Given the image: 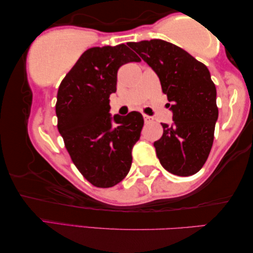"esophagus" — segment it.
<instances>
[{
  "label": "esophagus",
  "mask_w": 253,
  "mask_h": 253,
  "mask_svg": "<svg viewBox=\"0 0 253 253\" xmlns=\"http://www.w3.org/2000/svg\"><path fill=\"white\" fill-rule=\"evenodd\" d=\"M143 119H144V122L146 123H150L154 121V119H152L151 117H149V115H143Z\"/></svg>",
  "instance_id": "1"
}]
</instances>
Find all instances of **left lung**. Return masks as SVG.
Wrapping results in <instances>:
<instances>
[{
  "label": "left lung",
  "instance_id": "obj_1",
  "mask_svg": "<svg viewBox=\"0 0 253 253\" xmlns=\"http://www.w3.org/2000/svg\"><path fill=\"white\" fill-rule=\"evenodd\" d=\"M130 48L155 70L171 103V126L161 123L163 136L155 141L166 170L192 176L201 170L213 146L218 117L216 88L206 66L187 51L165 40L129 42Z\"/></svg>",
  "mask_w": 253,
  "mask_h": 253
}]
</instances>
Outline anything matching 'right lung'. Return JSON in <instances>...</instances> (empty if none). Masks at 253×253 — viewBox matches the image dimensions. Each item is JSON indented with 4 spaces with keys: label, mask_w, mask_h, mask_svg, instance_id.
<instances>
[{
    "label": "right lung",
    "mask_w": 253,
    "mask_h": 253,
    "mask_svg": "<svg viewBox=\"0 0 253 253\" xmlns=\"http://www.w3.org/2000/svg\"><path fill=\"white\" fill-rule=\"evenodd\" d=\"M141 59L124 43L86 50L61 81L57 93V127L74 165L90 184L109 188L127 175L132 148L140 139L139 112L111 118L110 95L118 70Z\"/></svg>",
    "instance_id": "1"
}]
</instances>
